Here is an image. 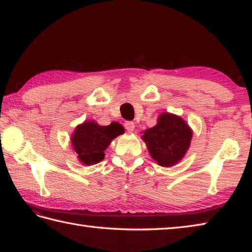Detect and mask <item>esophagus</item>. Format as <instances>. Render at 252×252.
Wrapping results in <instances>:
<instances>
[{"instance_id":"esophagus-1","label":"esophagus","mask_w":252,"mask_h":252,"mask_svg":"<svg viewBox=\"0 0 252 252\" xmlns=\"http://www.w3.org/2000/svg\"><path fill=\"white\" fill-rule=\"evenodd\" d=\"M125 126H126V131H129V132H133V131H134V127H135L134 123L132 122V121H127V122H126V123H125Z\"/></svg>"}]
</instances>
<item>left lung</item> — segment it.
I'll return each mask as SVG.
<instances>
[{"label": "left lung", "instance_id": "1", "mask_svg": "<svg viewBox=\"0 0 252 252\" xmlns=\"http://www.w3.org/2000/svg\"><path fill=\"white\" fill-rule=\"evenodd\" d=\"M157 125L144 130L141 138L153 160L161 167H172L183 159L192 139V129L177 114L163 112Z\"/></svg>", "mask_w": 252, "mask_h": 252}]
</instances>
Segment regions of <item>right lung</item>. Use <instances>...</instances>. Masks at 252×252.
Masks as SVG:
<instances>
[{"mask_svg": "<svg viewBox=\"0 0 252 252\" xmlns=\"http://www.w3.org/2000/svg\"><path fill=\"white\" fill-rule=\"evenodd\" d=\"M125 133L120 123L100 126L94 120L81 123L71 135V143L79 161L85 165H93L104 159V151L111 141Z\"/></svg>", "mask_w": 252, "mask_h": 252, "instance_id": "1", "label": "right lung"}]
</instances>
